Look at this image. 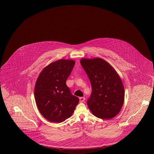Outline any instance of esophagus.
Wrapping results in <instances>:
<instances>
[{
  "instance_id": "34e87169",
  "label": "esophagus",
  "mask_w": 154,
  "mask_h": 154,
  "mask_svg": "<svg viewBox=\"0 0 154 154\" xmlns=\"http://www.w3.org/2000/svg\"><path fill=\"white\" fill-rule=\"evenodd\" d=\"M79 99L80 102H83L85 101V98H84V97H80Z\"/></svg>"
}]
</instances>
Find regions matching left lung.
I'll return each instance as SVG.
<instances>
[{
	"mask_svg": "<svg viewBox=\"0 0 154 154\" xmlns=\"http://www.w3.org/2000/svg\"><path fill=\"white\" fill-rule=\"evenodd\" d=\"M81 64L89 77L91 94L87 100L94 116L111 119L121 110L124 100V88L116 72L100 58L83 59Z\"/></svg>",
	"mask_w": 154,
	"mask_h": 154,
	"instance_id": "8db88e82",
	"label": "left lung"
}]
</instances>
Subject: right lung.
Instances as JSON below:
<instances>
[{"label": "right lung", "mask_w": 154, "mask_h": 154, "mask_svg": "<svg viewBox=\"0 0 154 154\" xmlns=\"http://www.w3.org/2000/svg\"><path fill=\"white\" fill-rule=\"evenodd\" d=\"M75 62L60 59L47 66L39 75L34 97L39 111L50 122L60 123L70 117L79 98L72 95L66 81Z\"/></svg>", "instance_id": "1"}]
</instances>
